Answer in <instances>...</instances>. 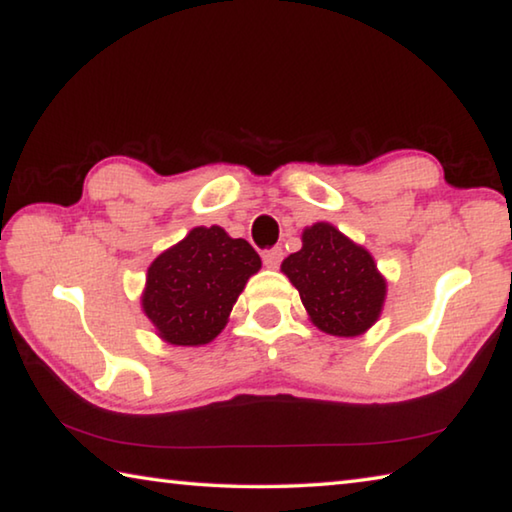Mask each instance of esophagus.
<instances>
[{"mask_svg":"<svg viewBox=\"0 0 512 512\" xmlns=\"http://www.w3.org/2000/svg\"><path fill=\"white\" fill-rule=\"evenodd\" d=\"M282 257H284L282 248H271V250H266V253L262 255V259H264V266H266V268H277V266H280V262H282Z\"/></svg>","mask_w":512,"mask_h":512,"instance_id":"34e87169","label":"esophagus"}]
</instances>
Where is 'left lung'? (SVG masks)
<instances>
[{
    "label": "left lung",
    "instance_id": "left-lung-1",
    "mask_svg": "<svg viewBox=\"0 0 512 512\" xmlns=\"http://www.w3.org/2000/svg\"><path fill=\"white\" fill-rule=\"evenodd\" d=\"M318 329L332 336H359L375 325L386 298V280L363 246L334 228L314 223L302 232V248L282 262Z\"/></svg>",
    "mask_w": 512,
    "mask_h": 512
}]
</instances>
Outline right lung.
I'll return each mask as SVG.
<instances>
[{
    "label": "right lung",
    "instance_id": "right-lung-1",
    "mask_svg": "<svg viewBox=\"0 0 512 512\" xmlns=\"http://www.w3.org/2000/svg\"><path fill=\"white\" fill-rule=\"evenodd\" d=\"M259 268L262 259L246 239H232L219 225H201L153 259L142 309L162 341L205 345L221 334Z\"/></svg>",
    "mask_w": 512,
    "mask_h": 512
}]
</instances>
